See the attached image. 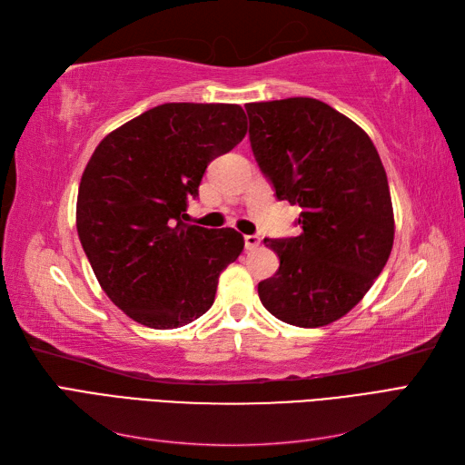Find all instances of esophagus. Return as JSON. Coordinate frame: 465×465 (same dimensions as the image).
<instances>
[{
  "label": "esophagus",
  "instance_id": "34e87169",
  "mask_svg": "<svg viewBox=\"0 0 465 465\" xmlns=\"http://www.w3.org/2000/svg\"><path fill=\"white\" fill-rule=\"evenodd\" d=\"M260 242H262V238H260L258 234H246V236H244V246H246V250L258 248Z\"/></svg>",
  "mask_w": 465,
  "mask_h": 465
}]
</instances>
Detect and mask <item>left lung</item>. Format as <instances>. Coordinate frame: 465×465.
<instances>
[{"instance_id": "obj_1", "label": "left lung", "mask_w": 465, "mask_h": 465, "mask_svg": "<svg viewBox=\"0 0 465 465\" xmlns=\"http://www.w3.org/2000/svg\"><path fill=\"white\" fill-rule=\"evenodd\" d=\"M246 112L260 171L277 200L302 209L299 236L263 238L279 270L260 281V301L291 326H328L367 294L390 258L382 161L367 132L316 98L250 103Z\"/></svg>"}]
</instances>
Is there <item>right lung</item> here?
Here are the masks:
<instances>
[{
	"label": "right lung",
	"instance_id": "right-lung-1",
	"mask_svg": "<svg viewBox=\"0 0 465 465\" xmlns=\"http://www.w3.org/2000/svg\"><path fill=\"white\" fill-rule=\"evenodd\" d=\"M238 104L166 103L110 132L77 193V234L108 299L154 330L186 326L215 301L244 248L234 229L184 223L207 164L246 135Z\"/></svg>",
	"mask_w": 465,
	"mask_h": 465
}]
</instances>
